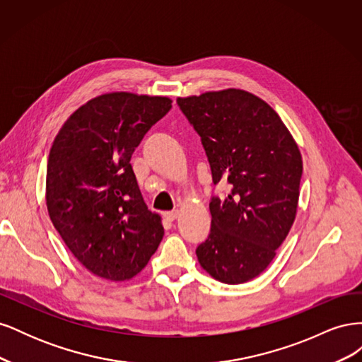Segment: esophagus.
Wrapping results in <instances>:
<instances>
[{
    "mask_svg": "<svg viewBox=\"0 0 362 362\" xmlns=\"http://www.w3.org/2000/svg\"><path fill=\"white\" fill-rule=\"evenodd\" d=\"M178 216H180V211L178 210H175V211H168V213H164V217L168 218L169 222H173V221H177L178 218Z\"/></svg>",
    "mask_w": 362,
    "mask_h": 362,
    "instance_id": "obj_1",
    "label": "esophagus"
}]
</instances>
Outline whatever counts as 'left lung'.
<instances>
[{"label":"left lung","mask_w":362,"mask_h":362,"mask_svg":"<svg viewBox=\"0 0 362 362\" xmlns=\"http://www.w3.org/2000/svg\"><path fill=\"white\" fill-rule=\"evenodd\" d=\"M201 136L213 182L231 193L210 202L211 231L196 249L201 267L225 284L264 272L298 213L302 156L278 113L242 89L178 98Z\"/></svg>","instance_id":"8db88e82"}]
</instances>
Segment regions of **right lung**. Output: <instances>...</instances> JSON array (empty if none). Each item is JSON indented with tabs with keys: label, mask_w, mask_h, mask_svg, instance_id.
Wrapping results in <instances>:
<instances>
[{
	"label": "right lung",
	"mask_w": 362,
	"mask_h": 362,
	"mask_svg": "<svg viewBox=\"0 0 362 362\" xmlns=\"http://www.w3.org/2000/svg\"><path fill=\"white\" fill-rule=\"evenodd\" d=\"M170 108L168 96L104 93L76 108L54 139L48 214L72 255L96 276L134 278L161 242V217L148 210L129 160Z\"/></svg>",
	"instance_id": "1"
}]
</instances>
